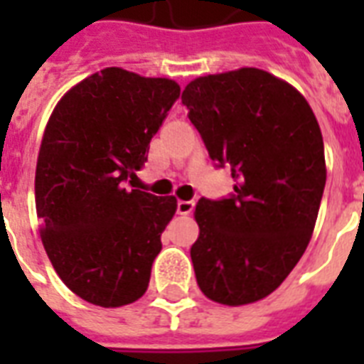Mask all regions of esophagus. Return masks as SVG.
<instances>
[{
  "label": "esophagus",
  "mask_w": 364,
  "mask_h": 364,
  "mask_svg": "<svg viewBox=\"0 0 364 364\" xmlns=\"http://www.w3.org/2000/svg\"><path fill=\"white\" fill-rule=\"evenodd\" d=\"M193 210H194L193 200H179V202H177V213H179V215H191Z\"/></svg>",
  "instance_id": "obj_1"
}]
</instances>
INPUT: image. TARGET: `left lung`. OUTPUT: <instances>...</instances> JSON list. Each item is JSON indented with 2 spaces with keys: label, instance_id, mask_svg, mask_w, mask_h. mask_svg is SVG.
<instances>
[{
  "label": "left lung",
  "instance_id": "obj_1",
  "mask_svg": "<svg viewBox=\"0 0 364 364\" xmlns=\"http://www.w3.org/2000/svg\"><path fill=\"white\" fill-rule=\"evenodd\" d=\"M232 198L198 200L191 259L200 291L243 306L266 299L304 255L327 181L319 122L302 94L264 70L196 77L181 94Z\"/></svg>",
  "mask_w": 364,
  "mask_h": 364
}]
</instances>
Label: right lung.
<instances>
[{
    "label": "right lung",
    "instance_id": "obj_1",
    "mask_svg": "<svg viewBox=\"0 0 364 364\" xmlns=\"http://www.w3.org/2000/svg\"><path fill=\"white\" fill-rule=\"evenodd\" d=\"M179 92L173 79L105 68L71 87L45 126L39 234L60 279L90 304L121 308L147 291L177 198L128 191L126 181L143 168Z\"/></svg>",
    "mask_w": 364,
    "mask_h": 364
}]
</instances>
